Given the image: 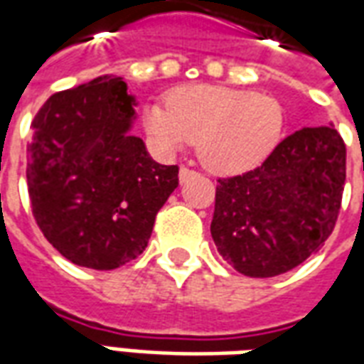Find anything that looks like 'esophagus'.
Instances as JSON below:
<instances>
[{"mask_svg":"<svg viewBox=\"0 0 364 364\" xmlns=\"http://www.w3.org/2000/svg\"><path fill=\"white\" fill-rule=\"evenodd\" d=\"M193 175H197V171H193L189 167H181V169H179V181L185 183L189 177H193Z\"/></svg>","mask_w":364,"mask_h":364,"instance_id":"34e87169","label":"esophagus"}]
</instances>
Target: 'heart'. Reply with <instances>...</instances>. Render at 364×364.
<instances>
[{
	"instance_id": "heart-1",
	"label": "heart",
	"mask_w": 364,
	"mask_h": 364,
	"mask_svg": "<svg viewBox=\"0 0 364 364\" xmlns=\"http://www.w3.org/2000/svg\"><path fill=\"white\" fill-rule=\"evenodd\" d=\"M144 134L161 156L197 142L198 159L214 173H242L257 167L281 142L282 105L252 90L191 85L175 90L167 107L148 103Z\"/></svg>"
}]
</instances>
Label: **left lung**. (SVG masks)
Listing matches in <instances>:
<instances>
[{"mask_svg":"<svg viewBox=\"0 0 364 364\" xmlns=\"http://www.w3.org/2000/svg\"><path fill=\"white\" fill-rule=\"evenodd\" d=\"M345 185V144L333 127L287 136L259 167L218 179L210 234L237 273L277 277L333 232Z\"/></svg>","mask_w":364,"mask_h":364,"instance_id":"8db88e82","label":"left lung"}]
</instances>
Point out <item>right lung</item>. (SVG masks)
<instances>
[{
  "instance_id": "obj_1",
  "label": "right lung",
  "mask_w": 364,
  "mask_h": 364,
  "mask_svg": "<svg viewBox=\"0 0 364 364\" xmlns=\"http://www.w3.org/2000/svg\"><path fill=\"white\" fill-rule=\"evenodd\" d=\"M134 105L122 77L101 75L54 93L31 124L33 216L80 267L111 271L136 259L179 185V167L154 161L142 138L130 134Z\"/></svg>"
}]
</instances>
